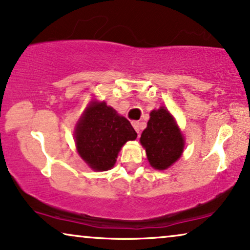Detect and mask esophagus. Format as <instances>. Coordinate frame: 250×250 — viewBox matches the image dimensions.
<instances>
[{
    "label": "esophagus",
    "mask_w": 250,
    "mask_h": 250,
    "mask_svg": "<svg viewBox=\"0 0 250 250\" xmlns=\"http://www.w3.org/2000/svg\"><path fill=\"white\" fill-rule=\"evenodd\" d=\"M132 125H133V127H134V129L136 131V133H138V135L140 136V123L139 122H133Z\"/></svg>",
    "instance_id": "1"
}]
</instances>
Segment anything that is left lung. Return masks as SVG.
I'll list each match as a JSON object with an SVG mask.
<instances>
[{"mask_svg": "<svg viewBox=\"0 0 250 250\" xmlns=\"http://www.w3.org/2000/svg\"><path fill=\"white\" fill-rule=\"evenodd\" d=\"M140 142L146 149V158L155 169L164 170L172 166L182 155L184 138L175 119L165 107L150 112L146 128Z\"/></svg>", "mask_w": 250, "mask_h": 250, "instance_id": "8db88e82", "label": "left lung"}]
</instances>
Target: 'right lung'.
Segmentation results:
<instances>
[{"instance_id":"obj_1","label":"right lung","mask_w":250,"mask_h":250,"mask_svg":"<svg viewBox=\"0 0 250 250\" xmlns=\"http://www.w3.org/2000/svg\"><path fill=\"white\" fill-rule=\"evenodd\" d=\"M74 135L82 159L98 172L114 167L122 146L138 136L131 123L104 101L90 102Z\"/></svg>"}]
</instances>
